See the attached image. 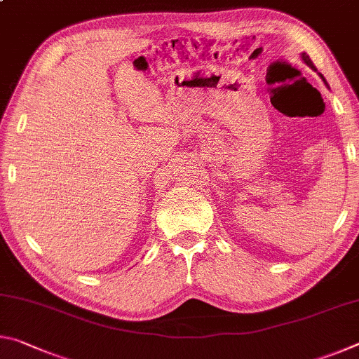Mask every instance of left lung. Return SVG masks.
Instances as JSON below:
<instances>
[{"mask_svg":"<svg viewBox=\"0 0 359 359\" xmlns=\"http://www.w3.org/2000/svg\"><path fill=\"white\" fill-rule=\"evenodd\" d=\"M301 58H302V62H304V63H306V65L309 66V68H311V69H313V71H317V68H315V65L312 63V60H311V58H309V55H307V53H306V52H302V53H301ZM320 77H321V79H323V82L326 83V81H325V77H323V76H321V74H320ZM326 85H327V83H326Z\"/></svg>","mask_w":359,"mask_h":359,"instance_id":"1","label":"left lung"}]
</instances>
